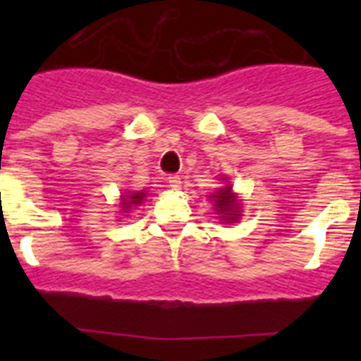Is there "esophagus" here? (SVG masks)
I'll return each instance as SVG.
<instances>
[{
    "instance_id": "34e87169",
    "label": "esophagus",
    "mask_w": 361,
    "mask_h": 361,
    "mask_svg": "<svg viewBox=\"0 0 361 361\" xmlns=\"http://www.w3.org/2000/svg\"><path fill=\"white\" fill-rule=\"evenodd\" d=\"M168 184H170V188H173V190H178V188H180V177H178V175H170V177H168Z\"/></svg>"
}]
</instances>
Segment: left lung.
<instances>
[{"mask_svg": "<svg viewBox=\"0 0 361 361\" xmlns=\"http://www.w3.org/2000/svg\"><path fill=\"white\" fill-rule=\"evenodd\" d=\"M222 180H226V178H222ZM209 197L213 199V208H215V213L219 215L220 220H224V222H237L242 216L240 200L233 193V188L229 184L224 188H219Z\"/></svg>", "mask_w": 361, "mask_h": 361, "instance_id": "left-lung-1", "label": "left lung"}]
</instances>
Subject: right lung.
<instances>
[{
  "instance_id": "right-lung-1",
  "label": "right lung",
  "mask_w": 361,
  "mask_h": 361,
  "mask_svg": "<svg viewBox=\"0 0 361 361\" xmlns=\"http://www.w3.org/2000/svg\"><path fill=\"white\" fill-rule=\"evenodd\" d=\"M145 197H146L145 191H137V193L123 195V199H121V208H123L124 213H128L130 209L133 208V206H137V204H141Z\"/></svg>"
}]
</instances>
